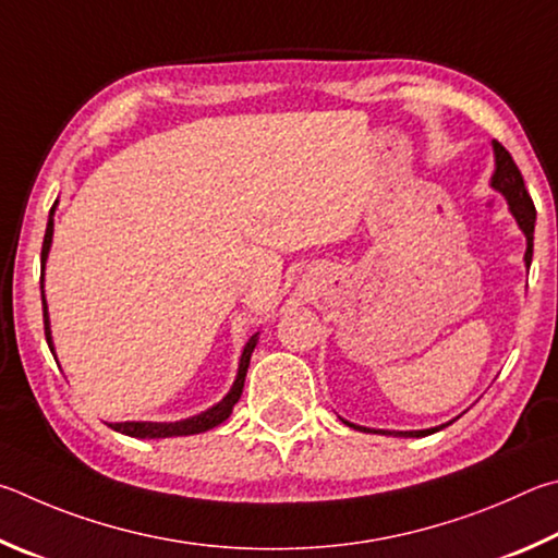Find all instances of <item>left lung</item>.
<instances>
[{
  "instance_id": "obj_1",
  "label": "left lung",
  "mask_w": 558,
  "mask_h": 558,
  "mask_svg": "<svg viewBox=\"0 0 558 558\" xmlns=\"http://www.w3.org/2000/svg\"><path fill=\"white\" fill-rule=\"evenodd\" d=\"M493 154H495V171H493V179L490 185L497 191L502 193V198L507 201V208H510L514 222L520 225V230L524 232L526 238V252H524V267L530 269L532 264V247H534V222H536V210H534V203L530 198V193L524 189V179L520 169H517V163L512 161L510 151L505 149L500 142H493ZM343 424L360 428V432H367V434H383V436H399V438H422L428 434H436L446 428L448 424L441 426H434V428H418V432H385V428H367V426H357V424H350L343 418Z\"/></svg>"
}]
</instances>
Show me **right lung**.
I'll list each match as a JSON object with an SVG mask.
<instances>
[{
  "label": "right lung",
  "mask_w": 558,
  "mask_h": 558,
  "mask_svg": "<svg viewBox=\"0 0 558 558\" xmlns=\"http://www.w3.org/2000/svg\"><path fill=\"white\" fill-rule=\"evenodd\" d=\"M56 205L53 203L51 213H48V225H46V234H44V247H41V304H44V328H46V343L51 348V353L56 357V348H53V336H51V318H48V306H46V294H44V274H46V259H48V252H51V242H53V213H56ZM259 343V333H254L247 345L242 350V357H240V365H238V375H234V383L230 387V392L225 395L218 404H213L210 409H205V412L189 416V418H181V422H117L110 424L114 432H120L124 436H132V438H173V436H193V434H203L208 432V428L222 424L225 418L232 414V407L238 404V399L242 395V387H244V375H247V367H250V357L254 353V348Z\"/></svg>",
  "instance_id": "obj_1"
}]
</instances>
